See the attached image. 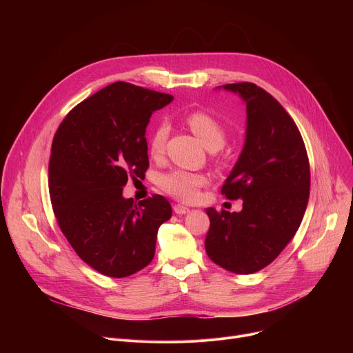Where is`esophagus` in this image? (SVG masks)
I'll return each mask as SVG.
<instances>
[{
	"label": "esophagus",
	"instance_id": "obj_1",
	"mask_svg": "<svg viewBox=\"0 0 353 353\" xmlns=\"http://www.w3.org/2000/svg\"><path fill=\"white\" fill-rule=\"evenodd\" d=\"M173 210H174V213H177V214H186V213H189V208L183 206V205H174V206H173Z\"/></svg>",
	"mask_w": 353,
	"mask_h": 353
}]
</instances>
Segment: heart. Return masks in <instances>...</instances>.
Returning <instances> with one entry per match:
<instances>
[{
	"mask_svg": "<svg viewBox=\"0 0 353 353\" xmlns=\"http://www.w3.org/2000/svg\"><path fill=\"white\" fill-rule=\"evenodd\" d=\"M184 121L192 132L201 140L209 150H219L225 144L226 130L213 114L206 110H193L184 117ZM170 125L167 121H159L148 137V154L153 160H160L165 153V143L169 139ZM209 176L201 172H190L184 169H172L159 176V188L177 200L192 201L200 194V190L208 186Z\"/></svg>",
	"mask_w": 353,
	"mask_h": 353,
	"instance_id": "obj_1",
	"label": "heart"
}]
</instances>
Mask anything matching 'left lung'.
Masks as SVG:
<instances>
[{
    "instance_id": "8db88e82",
    "label": "left lung",
    "mask_w": 353,
    "mask_h": 353,
    "mask_svg": "<svg viewBox=\"0 0 353 353\" xmlns=\"http://www.w3.org/2000/svg\"><path fill=\"white\" fill-rule=\"evenodd\" d=\"M246 101V143L221 194L243 200L242 212L206 209L205 248L236 274L270 265L298 232L307 206L310 167L298 125L272 94L253 83L225 84Z\"/></svg>"
}]
</instances>
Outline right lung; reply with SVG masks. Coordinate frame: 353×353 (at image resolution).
Listing matches in <instances>:
<instances>
[{
    "label": "right lung",
    "instance_id": "1",
    "mask_svg": "<svg viewBox=\"0 0 353 353\" xmlns=\"http://www.w3.org/2000/svg\"><path fill=\"white\" fill-rule=\"evenodd\" d=\"M173 96L117 81L74 107L51 144V206L68 243L88 266L125 277L152 262L157 230L172 217L169 200L153 194L136 205L123 197L148 169L145 127Z\"/></svg>",
    "mask_w": 353,
    "mask_h": 353
}]
</instances>
